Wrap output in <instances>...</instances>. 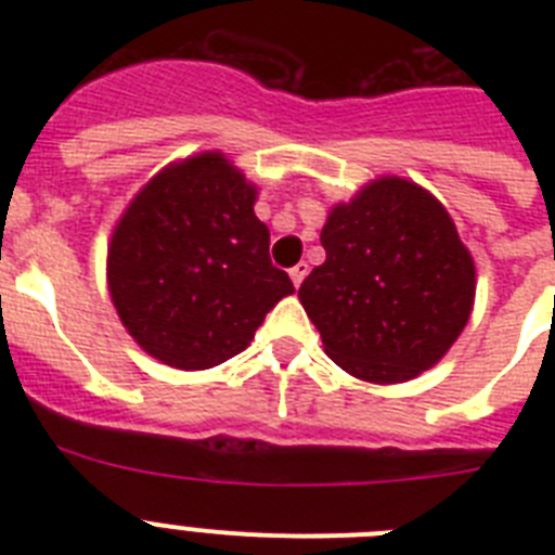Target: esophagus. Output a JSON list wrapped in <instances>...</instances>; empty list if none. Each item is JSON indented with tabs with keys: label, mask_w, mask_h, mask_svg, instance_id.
Returning <instances> with one entry per match:
<instances>
[{
	"label": "esophagus",
	"mask_w": 555,
	"mask_h": 555,
	"mask_svg": "<svg viewBox=\"0 0 555 555\" xmlns=\"http://www.w3.org/2000/svg\"><path fill=\"white\" fill-rule=\"evenodd\" d=\"M288 274H292V283H294V286H300V283L306 281V274H308V263H306V261H300V263H297V267H292V269H288Z\"/></svg>",
	"instance_id": "1"
}]
</instances>
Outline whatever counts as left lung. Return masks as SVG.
<instances>
[{"label": "left lung", "mask_w": 555, "mask_h": 555, "mask_svg": "<svg viewBox=\"0 0 555 555\" xmlns=\"http://www.w3.org/2000/svg\"><path fill=\"white\" fill-rule=\"evenodd\" d=\"M327 258L300 302L327 356L370 384H405L453 347L475 300V263L444 205L403 178L331 210Z\"/></svg>", "instance_id": "obj_1"}]
</instances>
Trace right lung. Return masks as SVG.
I'll return each mask as SVG.
<instances>
[{"instance_id":"add662e5","label":"right lung","mask_w":555,"mask_h":555,"mask_svg":"<svg viewBox=\"0 0 555 555\" xmlns=\"http://www.w3.org/2000/svg\"><path fill=\"white\" fill-rule=\"evenodd\" d=\"M255 189L222 152L160 169L127 205L107 247L121 325L175 370H210L253 341L294 292L269 258Z\"/></svg>"}]
</instances>
